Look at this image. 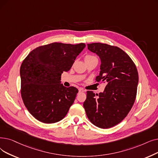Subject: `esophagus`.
<instances>
[{"label":"esophagus","instance_id":"34e87169","mask_svg":"<svg viewBox=\"0 0 158 158\" xmlns=\"http://www.w3.org/2000/svg\"><path fill=\"white\" fill-rule=\"evenodd\" d=\"M85 92V90H83V88H79V92Z\"/></svg>","mask_w":158,"mask_h":158}]
</instances>
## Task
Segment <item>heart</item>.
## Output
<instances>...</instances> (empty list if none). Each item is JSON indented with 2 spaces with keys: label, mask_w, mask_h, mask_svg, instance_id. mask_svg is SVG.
Returning <instances> with one entry per match:
<instances>
[{
  "label": "heart",
  "mask_w": 158,
  "mask_h": 158,
  "mask_svg": "<svg viewBox=\"0 0 158 158\" xmlns=\"http://www.w3.org/2000/svg\"><path fill=\"white\" fill-rule=\"evenodd\" d=\"M96 58L95 56H92V55H90V54H87L85 56V60H91V59H95Z\"/></svg>",
  "instance_id": "heart-1"
}]
</instances>
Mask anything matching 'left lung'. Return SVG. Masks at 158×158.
<instances>
[{"label":"left lung","instance_id":"left-lung-1","mask_svg":"<svg viewBox=\"0 0 158 158\" xmlns=\"http://www.w3.org/2000/svg\"><path fill=\"white\" fill-rule=\"evenodd\" d=\"M87 46L101 61L99 75L95 80L106 85L99 94L87 91L83 106L92 124L101 128H111L124 119L134 103L138 70L128 55L117 46L99 43Z\"/></svg>","mask_w":158,"mask_h":158}]
</instances>
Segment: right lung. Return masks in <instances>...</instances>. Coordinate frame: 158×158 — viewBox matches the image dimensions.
Returning <instances> with one entry per match:
<instances>
[{
  "instance_id": "right-lung-1",
  "label": "right lung",
  "mask_w": 158,
  "mask_h": 158,
  "mask_svg": "<svg viewBox=\"0 0 158 158\" xmlns=\"http://www.w3.org/2000/svg\"><path fill=\"white\" fill-rule=\"evenodd\" d=\"M86 46L53 43L33 50L20 66L21 97L29 112L44 123L62 120L73 103L78 89L60 84L63 72L70 70Z\"/></svg>"
}]
</instances>
